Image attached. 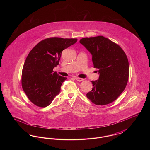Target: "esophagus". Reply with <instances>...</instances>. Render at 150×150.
I'll list each match as a JSON object with an SVG mask.
<instances>
[{
  "label": "esophagus",
  "mask_w": 150,
  "mask_h": 150,
  "mask_svg": "<svg viewBox=\"0 0 150 150\" xmlns=\"http://www.w3.org/2000/svg\"><path fill=\"white\" fill-rule=\"evenodd\" d=\"M75 79L76 80L79 81H83V80H84V79L80 78H78V77H75Z\"/></svg>",
  "instance_id": "esophagus-1"
}]
</instances>
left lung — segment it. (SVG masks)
Instances as JSON below:
<instances>
[{"mask_svg": "<svg viewBox=\"0 0 150 150\" xmlns=\"http://www.w3.org/2000/svg\"><path fill=\"white\" fill-rule=\"evenodd\" d=\"M92 55L94 67L100 77L92 81L93 88L86 94L97 105L109 104L121 94L128 83V59L121 47L103 36L84 38L80 40Z\"/></svg>", "mask_w": 150, "mask_h": 150, "instance_id": "left-lung-1", "label": "left lung"}]
</instances>
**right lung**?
I'll return each mask as SVG.
<instances>
[{"label": "right lung", "mask_w": 150, "mask_h": 150, "mask_svg": "<svg viewBox=\"0 0 150 150\" xmlns=\"http://www.w3.org/2000/svg\"><path fill=\"white\" fill-rule=\"evenodd\" d=\"M77 39L52 37L40 41L30 52L22 71V89L36 106H49L58 95L66 78L53 68L59 64L62 50L77 42Z\"/></svg>", "instance_id": "1"}]
</instances>
